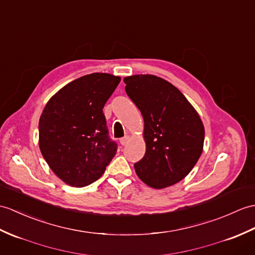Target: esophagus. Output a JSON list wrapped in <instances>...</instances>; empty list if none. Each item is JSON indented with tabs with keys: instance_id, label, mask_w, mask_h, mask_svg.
<instances>
[{
	"instance_id": "34e87169",
	"label": "esophagus",
	"mask_w": 255,
	"mask_h": 255,
	"mask_svg": "<svg viewBox=\"0 0 255 255\" xmlns=\"http://www.w3.org/2000/svg\"><path fill=\"white\" fill-rule=\"evenodd\" d=\"M129 141H130V137H129V135H125V137L121 139V144H122V145H126V144H128Z\"/></svg>"
}]
</instances>
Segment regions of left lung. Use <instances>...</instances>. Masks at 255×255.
I'll list each match as a JSON object with an SVG mask.
<instances>
[{
    "label": "left lung",
    "instance_id": "1",
    "mask_svg": "<svg viewBox=\"0 0 255 255\" xmlns=\"http://www.w3.org/2000/svg\"><path fill=\"white\" fill-rule=\"evenodd\" d=\"M128 97L143 116L145 154L134 164L145 185L164 189L190 173L203 151L204 126L186 97L163 78L133 75L124 78Z\"/></svg>",
    "mask_w": 255,
    "mask_h": 255
}]
</instances>
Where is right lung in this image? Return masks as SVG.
<instances>
[{
    "mask_svg": "<svg viewBox=\"0 0 255 255\" xmlns=\"http://www.w3.org/2000/svg\"><path fill=\"white\" fill-rule=\"evenodd\" d=\"M120 76L94 73L60 89L45 104L39 121V147L45 162L68 186L97 181L114 157L103 108Z\"/></svg>",
    "mask_w": 255,
    "mask_h": 255,
    "instance_id": "1",
    "label": "right lung"
}]
</instances>
